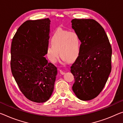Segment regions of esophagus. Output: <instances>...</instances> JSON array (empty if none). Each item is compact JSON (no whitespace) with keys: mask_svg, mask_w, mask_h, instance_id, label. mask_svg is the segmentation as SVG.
<instances>
[{"mask_svg":"<svg viewBox=\"0 0 123 123\" xmlns=\"http://www.w3.org/2000/svg\"><path fill=\"white\" fill-rule=\"evenodd\" d=\"M59 71H60V73H61L62 75H63V74H65V72H63V71H62L61 69H60Z\"/></svg>","mask_w":123,"mask_h":123,"instance_id":"34e87169","label":"esophagus"}]
</instances>
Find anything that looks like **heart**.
<instances>
[{"label": "heart", "mask_w": 123, "mask_h": 123, "mask_svg": "<svg viewBox=\"0 0 123 123\" xmlns=\"http://www.w3.org/2000/svg\"><path fill=\"white\" fill-rule=\"evenodd\" d=\"M50 42L51 45L46 48V55L53 63L57 61L59 54L65 62H73L78 57L81 42L78 34L74 31L58 28L52 34Z\"/></svg>", "instance_id": "b5f03b06"}]
</instances>
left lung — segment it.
I'll use <instances>...</instances> for the list:
<instances>
[{"label":"left lung","mask_w":123,"mask_h":123,"mask_svg":"<svg viewBox=\"0 0 123 123\" xmlns=\"http://www.w3.org/2000/svg\"><path fill=\"white\" fill-rule=\"evenodd\" d=\"M72 27L79 36L80 54L71 67L72 89L78 98L89 101L104 89L111 72L112 50L103 27L93 19H73Z\"/></svg>","instance_id":"1"}]
</instances>
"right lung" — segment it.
Listing matches in <instances>:
<instances>
[{
    "instance_id": "1",
    "label": "right lung",
    "mask_w": 123,
    "mask_h": 123,
    "mask_svg": "<svg viewBox=\"0 0 123 123\" xmlns=\"http://www.w3.org/2000/svg\"><path fill=\"white\" fill-rule=\"evenodd\" d=\"M50 20H28L13 36L11 69L19 89L28 100L47 101L54 91L57 68L44 57L49 44Z\"/></svg>"
}]
</instances>
